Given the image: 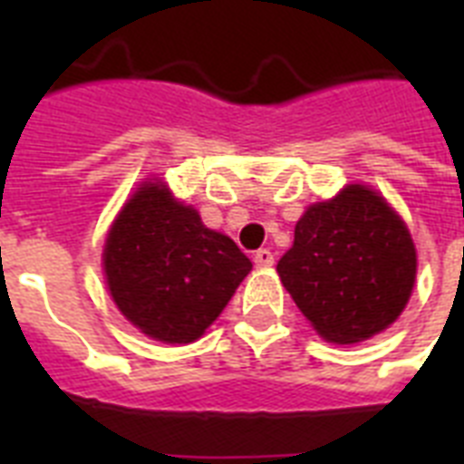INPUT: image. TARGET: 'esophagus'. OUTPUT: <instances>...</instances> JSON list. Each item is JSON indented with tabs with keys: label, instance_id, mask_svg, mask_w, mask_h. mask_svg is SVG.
<instances>
[{
	"label": "esophagus",
	"instance_id": "34e87169",
	"mask_svg": "<svg viewBox=\"0 0 464 464\" xmlns=\"http://www.w3.org/2000/svg\"><path fill=\"white\" fill-rule=\"evenodd\" d=\"M253 262L257 265V267H272V265H275V255L269 253L267 247H260V250L255 253Z\"/></svg>",
	"mask_w": 464,
	"mask_h": 464
}]
</instances>
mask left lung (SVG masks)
<instances>
[{"mask_svg": "<svg viewBox=\"0 0 464 464\" xmlns=\"http://www.w3.org/2000/svg\"><path fill=\"white\" fill-rule=\"evenodd\" d=\"M276 272L324 339L353 344L402 313L417 276V253L388 202L363 185H349L305 211Z\"/></svg>", "mask_w": 464, "mask_h": 464, "instance_id": "8db88e82", "label": "left lung"}]
</instances>
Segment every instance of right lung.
<instances>
[{"label": "right lung", "mask_w": 464, "mask_h": 464, "mask_svg": "<svg viewBox=\"0 0 464 464\" xmlns=\"http://www.w3.org/2000/svg\"><path fill=\"white\" fill-rule=\"evenodd\" d=\"M103 260L122 315L168 344L195 342L253 269L228 236L207 228L159 182L140 188L120 211Z\"/></svg>", "instance_id": "right-lung-1"}]
</instances>
